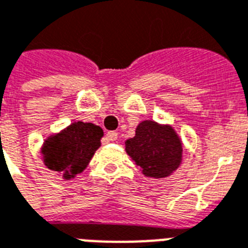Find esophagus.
I'll return each mask as SVG.
<instances>
[{"mask_svg":"<svg viewBox=\"0 0 248 248\" xmlns=\"http://www.w3.org/2000/svg\"><path fill=\"white\" fill-rule=\"evenodd\" d=\"M106 140H110V142H114V140H118V133H116V132H108V134H106Z\"/></svg>","mask_w":248,"mask_h":248,"instance_id":"1","label":"esophagus"}]
</instances>
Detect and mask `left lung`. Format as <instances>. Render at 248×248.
I'll use <instances>...</instances> for the list:
<instances>
[{
    "label": "left lung",
    "instance_id": "8db88e82",
    "mask_svg": "<svg viewBox=\"0 0 248 248\" xmlns=\"http://www.w3.org/2000/svg\"><path fill=\"white\" fill-rule=\"evenodd\" d=\"M125 151L146 177L164 178L180 165L183 150L171 126L144 120L125 142Z\"/></svg>",
    "mask_w": 248,
    "mask_h": 248
}]
</instances>
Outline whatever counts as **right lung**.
I'll return each instance as SVG.
<instances>
[{
    "instance_id": "right-lung-1",
    "label": "right lung",
    "mask_w": 248,
    "mask_h": 248,
    "mask_svg": "<svg viewBox=\"0 0 248 248\" xmlns=\"http://www.w3.org/2000/svg\"><path fill=\"white\" fill-rule=\"evenodd\" d=\"M102 136V129L92 123H73L60 134L46 140L43 146L46 166L62 174L65 179L74 178L86 169L101 146Z\"/></svg>"
}]
</instances>
